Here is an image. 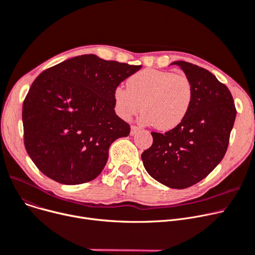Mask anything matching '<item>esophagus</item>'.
<instances>
[{"mask_svg": "<svg viewBox=\"0 0 255 255\" xmlns=\"http://www.w3.org/2000/svg\"><path fill=\"white\" fill-rule=\"evenodd\" d=\"M139 130H140V128L138 127H134V126L130 127V134H131V136H133L134 133H137Z\"/></svg>", "mask_w": 255, "mask_h": 255, "instance_id": "obj_1", "label": "esophagus"}]
</instances>
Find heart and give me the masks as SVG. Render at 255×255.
Wrapping results in <instances>:
<instances>
[{"label": "heart", "instance_id": "b5f03b06", "mask_svg": "<svg viewBox=\"0 0 255 255\" xmlns=\"http://www.w3.org/2000/svg\"><path fill=\"white\" fill-rule=\"evenodd\" d=\"M193 98V87L183 74L145 69L127 80V89L118 86L113 93L114 108L128 121L142 110L141 122L159 130H171L186 117Z\"/></svg>", "mask_w": 255, "mask_h": 255}]
</instances>
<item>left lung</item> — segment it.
Returning a JSON list of instances; mask_svg holds the SVG:
<instances>
[{"instance_id": "8db88e82", "label": "left lung", "mask_w": 255, "mask_h": 255, "mask_svg": "<svg viewBox=\"0 0 255 255\" xmlns=\"http://www.w3.org/2000/svg\"><path fill=\"white\" fill-rule=\"evenodd\" d=\"M193 87L190 109L177 128L152 131L153 143L141 157L147 173L170 188L183 189L203 180L227 152L236 119L229 88L211 72L177 61Z\"/></svg>"}]
</instances>
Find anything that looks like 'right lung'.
<instances>
[{"label": "right lung", "mask_w": 255, "mask_h": 255, "mask_svg": "<svg viewBox=\"0 0 255 255\" xmlns=\"http://www.w3.org/2000/svg\"><path fill=\"white\" fill-rule=\"evenodd\" d=\"M142 66L75 56L41 73L22 107L24 146L52 180L76 185L105 168L109 147L130 128L114 110L113 93Z\"/></svg>", "instance_id": "right-lung-1"}]
</instances>
